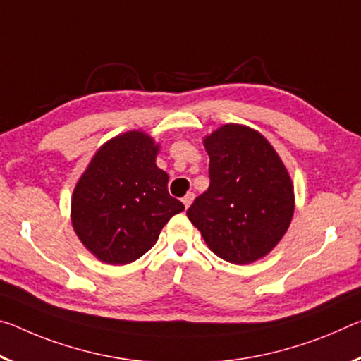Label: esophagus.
Instances as JSON below:
<instances>
[{
    "instance_id": "1",
    "label": "esophagus",
    "mask_w": 361,
    "mask_h": 361,
    "mask_svg": "<svg viewBox=\"0 0 361 361\" xmlns=\"http://www.w3.org/2000/svg\"><path fill=\"white\" fill-rule=\"evenodd\" d=\"M192 199H194V194H186V196L185 197H183V204H185V207L188 209V207H190V205H191V202H192Z\"/></svg>"
}]
</instances>
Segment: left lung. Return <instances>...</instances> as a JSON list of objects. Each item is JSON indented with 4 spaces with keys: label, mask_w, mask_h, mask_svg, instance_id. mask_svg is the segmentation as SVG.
Returning <instances> with one entry per match:
<instances>
[{
    "label": "left lung",
    "mask_w": 361,
    "mask_h": 361,
    "mask_svg": "<svg viewBox=\"0 0 361 361\" xmlns=\"http://www.w3.org/2000/svg\"><path fill=\"white\" fill-rule=\"evenodd\" d=\"M210 186L186 215L220 259L247 265L268 255L293 220L289 171L259 131L226 123L202 140Z\"/></svg>",
    "instance_id": "left-lung-1"
}]
</instances>
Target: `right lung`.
Segmentation results:
<instances>
[{
	"label": "right lung",
	"instance_id": "1",
	"mask_svg": "<svg viewBox=\"0 0 361 361\" xmlns=\"http://www.w3.org/2000/svg\"><path fill=\"white\" fill-rule=\"evenodd\" d=\"M159 142L131 130L104 142L72 194L73 231L96 259L127 265L157 243L171 216L185 210L156 165Z\"/></svg>",
	"mask_w": 361,
	"mask_h": 361
}]
</instances>
